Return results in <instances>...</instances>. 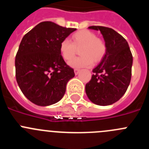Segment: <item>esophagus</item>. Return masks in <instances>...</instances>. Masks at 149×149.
<instances>
[{
	"label": "esophagus",
	"mask_w": 149,
	"mask_h": 149,
	"mask_svg": "<svg viewBox=\"0 0 149 149\" xmlns=\"http://www.w3.org/2000/svg\"><path fill=\"white\" fill-rule=\"evenodd\" d=\"M79 72H80V69H74V74H75V75L78 74Z\"/></svg>",
	"instance_id": "1"
}]
</instances>
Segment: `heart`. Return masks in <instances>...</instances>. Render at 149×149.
Returning a JSON list of instances; mask_svg holds the SVG:
<instances>
[{
    "label": "heart",
    "instance_id": "heart-1",
    "mask_svg": "<svg viewBox=\"0 0 149 149\" xmlns=\"http://www.w3.org/2000/svg\"><path fill=\"white\" fill-rule=\"evenodd\" d=\"M72 42L68 39L60 43V52L65 61H70L75 55L76 49L81 47L80 54L82 55L69 61V65L73 68L89 67L93 65L94 59L98 62L104 57L106 46L104 41L97 38L95 33L88 30H80L72 36Z\"/></svg>",
    "mask_w": 149,
    "mask_h": 149
}]
</instances>
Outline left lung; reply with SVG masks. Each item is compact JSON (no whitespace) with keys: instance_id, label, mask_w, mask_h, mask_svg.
I'll return each instance as SVG.
<instances>
[{"instance_id":"8db88e82","label":"left lung","mask_w":149,"mask_h":149,"mask_svg":"<svg viewBox=\"0 0 149 149\" xmlns=\"http://www.w3.org/2000/svg\"><path fill=\"white\" fill-rule=\"evenodd\" d=\"M100 31L106 46V52L86 85V93L93 103L109 106L119 100L129 87L132 77L133 57L128 42L111 28L89 26Z\"/></svg>"}]
</instances>
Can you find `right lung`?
Segmentation results:
<instances>
[{"label": "right lung", "mask_w": 149, "mask_h": 149, "mask_svg": "<svg viewBox=\"0 0 149 149\" xmlns=\"http://www.w3.org/2000/svg\"><path fill=\"white\" fill-rule=\"evenodd\" d=\"M75 30L44 21L22 38L15 57L16 80L32 103L47 106L63 97L74 72L61 56L60 43Z\"/></svg>", "instance_id": "1"}]
</instances>
